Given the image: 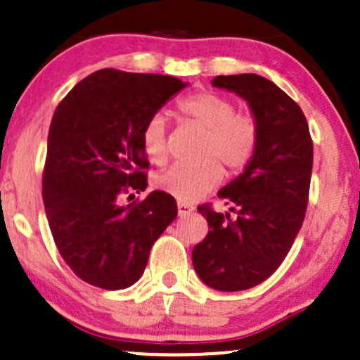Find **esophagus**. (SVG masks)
I'll list each match as a JSON object with an SVG mask.
<instances>
[{"label":"esophagus","mask_w":360,"mask_h":360,"mask_svg":"<svg viewBox=\"0 0 360 360\" xmlns=\"http://www.w3.org/2000/svg\"><path fill=\"white\" fill-rule=\"evenodd\" d=\"M193 206H189V205H186V203H177V214H179V217H186V214H189V213H193Z\"/></svg>","instance_id":"esophagus-1"}]
</instances>
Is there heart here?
<instances>
[{
	"mask_svg": "<svg viewBox=\"0 0 360 360\" xmlns=\"http://www.w3.org/2000/svg\"><path fill=\"white\" fill-rule=\"evenodd\" d=\"M184 120L205 130L196 167L172 166L154 177V184L179 201H196L213 191L223 179V167L240 174L250 166L260 142L259 120L250 111H237L232 98L214 91H198L177 103ZM140 146L150 162L162 166L167 160L166 120L152 115L140 131Z\"/></svg>",
	"mask_w": 360,
	"mask_h": 360,
	"instance_id": "b5f03b06",
	"label": "heart"
}]
</instances>
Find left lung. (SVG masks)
<instances>
[{"label":"left lung","instance_id":"obj_1","mask_svg":"<svg viewBox=\"0 0 360 360\" xmlns=\"http://www.w3.org/2000/svg\"><path fill=\"white\" fill-rule=\"evenodd\" d=\"M212 84L247 100L259 120L260 142L250 166L218 193L237 218L210 203L198 206L210 230L194 245L193 266L206 286L243 291L274 274L303 225L313 140L298 103L266 77L217 76Z\"/></svg>","mask_w":360,"mask_h":360}]
</instances>
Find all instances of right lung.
<instances>
[{"mask_svg":"<svg viewBox=\"0 0 360 360\" xmlns=\"http://www.w3.org/2000/svg\"><path fill=\"white\" fill-rule=\"evenodd\" d=\"M186 86L172 76L101 69L56 108L42 196L59 254L84 283L110 291L137 283L154 242L177 217L164 191L125 206L118 200L147 188L140 131Z\"/></svg>","mask_w":360,"mask_h":360,"instance_id":"1","label":"right lung"}]
</instances>
